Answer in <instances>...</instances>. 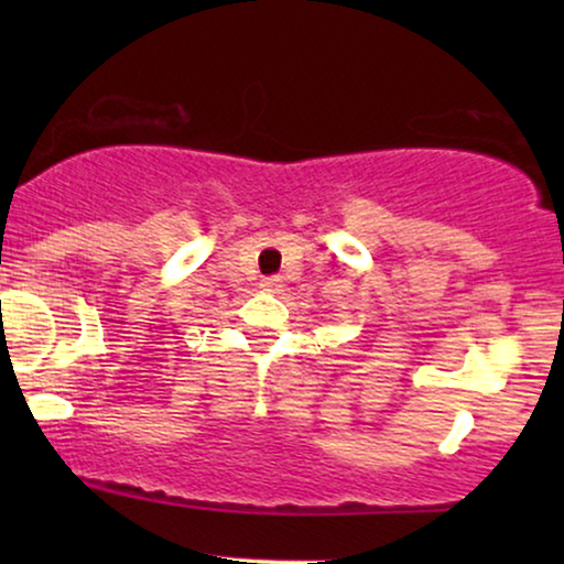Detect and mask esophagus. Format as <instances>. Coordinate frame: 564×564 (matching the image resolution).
I'll list each match as a JSON object with an SVG mask.
<instances>
[{"mask_svg": "<svg viewBox=\"0 0 564 564\" xmlns=\"http://www.w3.org/2000/svg\"><path fill=\"white\" fill-rule=\"evenodd\" d=\"M261 290H267V292H276L282 288V280L280 276H264V280H261V284H259Z\"/></svg>", "mask_w": 564, "mask_h": 564, "instance_id": "1", "label": "esophagus"}]
</instances>
